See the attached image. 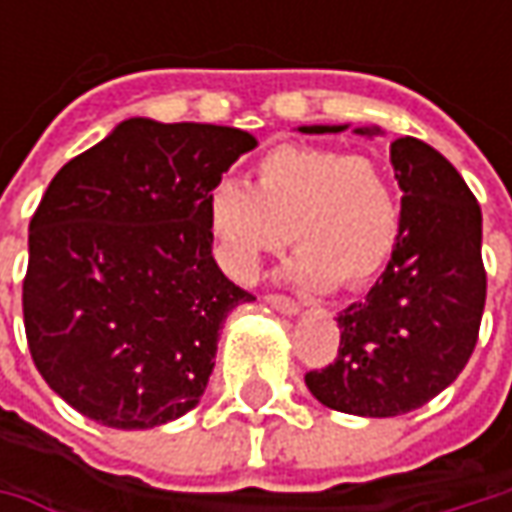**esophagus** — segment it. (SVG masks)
Masks as SVG:
<instances>
[{"label": "esophagus", "mask_w": 512, "mask_h": 512, "mask_svg": "<svg viewBox=\"0 0 512 512\" xmlns=\"http://www.w3.org/2000/svg\"><path fill=\"white\" fill-rule=\"evenodd\" d=\"M265 302L273 307V310L285 313V316H299V313H302V305H299V302H293V299H287V296H279V293H267Z\"/></svg>", "instance_id": "34e87169"}]
</instances>
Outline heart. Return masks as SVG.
Returning a JSON list of instances; mask_svg holds the SVG:
<instances>
[{"instance_id":"b5f03b06","label":"heart","mask_w":512,"mask_h":512,"mask_svg":"<svg viewBox=\"0 0 512 512\" xmlns=\"http://www.w3.org/2000/svg\"><path fill=\"white\" fill-rule=\"evenodd\" d=\"M205 216L219 262L236 282H253L267 256L299 247L287 276L302 287H364L399 242V199L379 162L313 145L267 150L250 187L219 179Z\"/></svg>"}]
</instances>
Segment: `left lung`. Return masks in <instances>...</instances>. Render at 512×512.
<instances>
[{"label": "left lung", "mask_w": 512, "mask_h": 512, "mask_svg": "<svg viewBox=\"0 0 512 512\" xmlns=\"http://www.w3.org/2000/svg\"><path fill=\"white\" fill-rule=\"evenodd\" d=\"M342 133L347 125H302ZM359 136H382L376 125ZM402 227L390 262L362 302L339 313V356L305 376L319 402L367 419L402 416L456 382L482 325L487 276L482 207L459 170L413 136L390 142Z\"/></svg>", "instance_id": "1"}]
</instances>
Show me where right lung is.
Segmentation results:
<instances>
[{
	"mask_svg": "<svg viewBox=\"0 0 512 512\" xmlns=\"http://www.w3.org/2000/svg\"><path fill=\"white\" fill-rule=\"evenodd\" d=\"M253 133L133 116L53 176L30 219L25 333L65 402L116 430L193 410L253 296L213 259L207 190Z\"/></svg>",
	"mask_w": 512,
	"mask_h": 512,
	"instance_id": "obj_1",
	"label": "right lung"
}]
</instances>
